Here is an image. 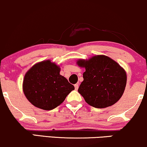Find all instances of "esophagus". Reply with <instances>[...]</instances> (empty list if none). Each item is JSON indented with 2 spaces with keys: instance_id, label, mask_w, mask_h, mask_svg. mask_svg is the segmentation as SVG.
<instances>
[{
  "instance_id": "34e87169",
  "label": "esophagus",
  "mask_w": 147,
  "mask_h": 147,
  "mask_svg": "<svg viewBox=\"0 0 147 147\" xmlns=\"http://www.w3.org/2000/svg\"><path fill=\"white\" fill-rule=\"evenodd\" d=\"M79 83H77V84H75V90H77L78 89H79Z\"/></svg>"
}]
</instances>
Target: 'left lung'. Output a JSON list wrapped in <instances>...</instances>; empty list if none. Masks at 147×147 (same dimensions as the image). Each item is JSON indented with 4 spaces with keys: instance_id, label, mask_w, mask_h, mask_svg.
Masks as SVG:
<instances>
[{
    "instance_id": "1",
    "label": "left lung",
    "mask_w": 147,
    "mask_h": 147,
    "mask_svg": "<svg viewBox=\"0 0 147 147\" xmlns=\"http://www.w3.org/2000/svg\"><path fill=\"white\" fill-rule=\"evenodd\" d=\"M77 64L85 68L83 81L78 92L92 107L103 109L112 106L123 95L127 75L123 68L106 55H96Z\"/></svg>"
}]
</instances>
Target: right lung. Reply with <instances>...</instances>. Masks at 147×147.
<instances>
[{
    "label": "right lung",
    "mask_w": 147,
    "mask_h": 147,
    "mask_svg": "<svg viewBox=\"0 0 147 147\" xmlns=\"http://www.w3.org/2000/svg\"><path fill=\"white\" fill-rule=\"evenodd\" d=\"M60 68L50 60L35 64L26 72L23 90L33 105L43 110H52L64 101L75 87L60 75Z\"/></svg>",
    "instance_id": "obj_1"
}]
</instances>
